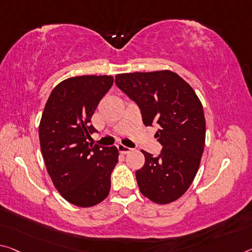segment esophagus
Wrapping results in <instances>:
<instances>
[{
	"label": "esophagus",
	"instance_id": "esophagus-1",
	"mask_svg": "<svg viewBox=\"0 0 252 252\" xmlns=\"http://www.w3.org/2000/svg\"><path fill=\"white\" fill-rule=\"evenodd\" d=\"M118 150H119L120 154L126 155V154H129L132 149H131V148H129V147L123 146V145H118Z\"/></svg>",
	"mask_w": 252,
	"mask_h": 252
}]
</instances>
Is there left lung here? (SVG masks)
<instances>
[{
    "mask_svg": "<svg viewBox=\"0 0 252 252\" xmlns=\"http://www.w3.org/2000/svg\"><path fill=\"white\" fill-rule=\"evenodd\" d=\"M115 84L141 111L145 126H158L157 157L142 150L145 165L135 171L139 189L157 204L176 201L196 175L205 143V119L196 93L176 73L158 70L115 76Z\"/></svg>",
    "mask_w": 252,
    "mask_h": 252,
    "instance_id": "left-lung-1",
    "label": "left lung"
}]
</instances>
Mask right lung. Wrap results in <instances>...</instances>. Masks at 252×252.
I'll list each match as a JSON object with an SVG mask.
<instances>
[{
    "label": "right lung",
    "mask_w": 252,
    "mask_h": 252,
    "mask_svg": "<svg viewBox=\"0 0 252 252\" xmlns=\"http://www.w3.org/2000/svg\"><path fill=\"white\" fill-rule=\"evenodd\" d=\"M113 82L106 75L67 78L53 90L43 110L39 126L43 160L56 189L74 205L94 206L110 193L119 151L87 139L97 132L92 115Z\"/></svg>",
    "instance_id": "1"
}]
</instances>
